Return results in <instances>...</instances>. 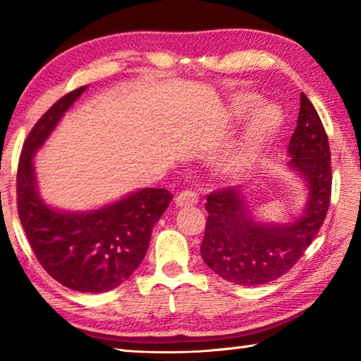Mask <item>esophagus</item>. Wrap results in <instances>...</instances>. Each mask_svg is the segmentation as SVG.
<instances>
[{"label":"esophagus","instance_id":"34e87169","mask_svg":"<svg viewBox=\"0 0 361 361\" xmlns=\"http://www.w3.org/2000/svg\"><path fill=\"white\" fill-rule=\"evenodd\" d=\"M197 200H199L197 194H195L194 191H189V189H188V191H183L178 195H176L175 205L176 207H192V205L197 204Z\"/></svg>","mask_w":361,"mask_h":361}]
</instances>
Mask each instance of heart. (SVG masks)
I'll list each match as a JSON object with an SVG mask.
<instances>
[{"instance_id":"b5f03b06","label":"heart","mask_w":361,"mask_h":361,"mask_svg":"<svg viewBox=\"0 0 361 361\" xmlns=\"http://www.w3.org/2000/svg\"><path fill=\"white\" fill-rule=\"evenodd\" d=\"M258 95L243 92L237 95L234 102L231 103L229 113L232 116H242L258 104ZM280 124H282V116L272 105H259L253 109L245 129L242 130L239 142L229 152L228 161L224 164L226 170L229 173H239L242 170H245L255 161V157L259 154V151L279 132Z\"/></svg>"}]
</instances>
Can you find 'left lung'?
<instances>
[{
	"label": "left lung",
	"mask_w": 361,
	"mask_h": 361,
	"mask_svg": "<svg viewBox=\"0 0 361 361\" xmlns=\"http://www.w3.org/2000/svg\"><path fill=\"white\" fill-rule=\"evenodd\" d=\"M286 166L302 180L304 210L286 223L256 219L240 186L207 197L209 212L200 255L228 282L255 286L282 277L296 264L319 234L331 199V152L323 124L301 92L298 126L288 145Z\"/></svg>",
	"instance_id": "1"
}]
</instances>
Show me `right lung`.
<instances>
[{
    "instance_id": "1",
    "label": "right lung",
    "mask_w": 361,
    "mask_h": 361,
    "mask_svg": "<svg viewBox=\"0 0 361 361\" xmlns=\"http://www.w3.org/2000/svg\"><path fill=\"white\" fill-rule=\"evenodd\" d=\"M87 85L62 97L36 122L17 170V209L39 264L59 283L81 293H105L137 271L154 224L173 199L145 188L95 210L66 212L41 199L35 156Z\"/></svg>"
}]
</instances>
